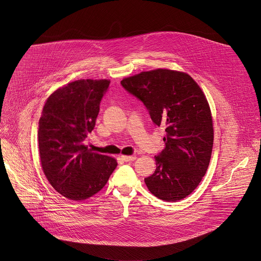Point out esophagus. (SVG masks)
Here are the masks:
<instances>
[{
    "instance_id": "1",
    "label": "esophagus",
    "mask_w": 261,
    "mask_h": 261,
    "mask_svg": "<svg viewBox=\"0 0 261 261\" xmlns=\"http://www.w3.org/2000/svg\"><path fill=\"white\" fill-rule=\"evenodd\" d=\"M121 160H123L124 162L128 163V162H132L134 160H136V156L135 155H132V156H129V155H121Z\"/></svg>"
}]
</instances>
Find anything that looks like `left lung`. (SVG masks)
<instances>
[{
  "label": "left lung",
  "instance_id": "8db88e82",
  "mask_svg": "<svg viewBox=\"0 0 261 261\" xmlns=\"http://www.w3.org/2000/svg\"><path fill=\"white\" fill-rule=\"evenodd\" d=\"M120 85L144 103L155 125L166 127L155 172L145 178L149 191L166 201L187 197L205 174L214 140L211 110L200 87L189 74L168 69L141 72Z\"/></svg>",
  "mask_w": 261,
  "mask_h": 261
}]
</instances>
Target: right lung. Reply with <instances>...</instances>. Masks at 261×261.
<instances>
[{"label":"right lung","mask_w":261,"mask_h":261,"mask_svg":"<svg viewBox=\"0 0 261 261\" xmlns=\"http://www.w3.org/2000/svg\"><path fill=\"white\" fill-rule=\"evenodd\" d=\"M109 84L108 80L69 83L52 93L43 108L38 132L42 168L50 185L71 200L96 194L117 166L114 159L85 145Z\"/></svg>","instance_id":"obj_1"}]
</instances>
